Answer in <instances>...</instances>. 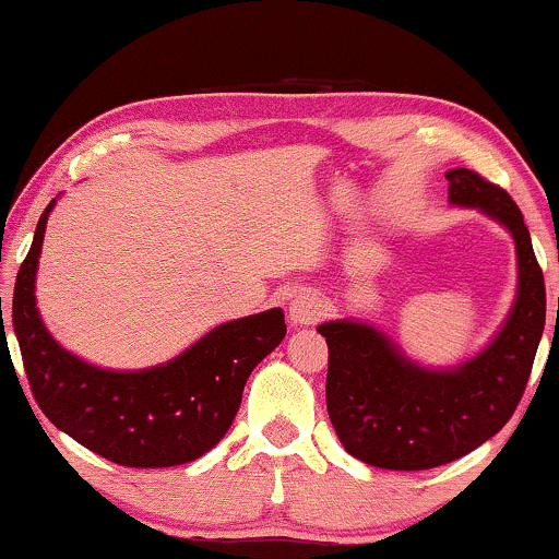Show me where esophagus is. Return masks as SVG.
<instances>
[{
    "mask_svg": "<svg viewBox=\"0 0 559 559\" xmlns=\"http://www.w3.org/2000/svg\"><path fill=\"white\" fill-rule=\"evenodd\" d=\"M325 312V302L323 297L312 289H297L293 302H289V320L295 325H312L323 318Z\"/></svg>",
    "mask_w": 559,
    "mask_h": 559,
    "instance_id": "obj_1",
    "label": "esophagus"
}]
</instances>
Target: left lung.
Instances as JSON below:
<instances>
[{"instance_id": "left-lung-1", "label": "left lung", "mask_w": 559, "mask_h": 559, "mask_svg": "<svg viewBox=\"0 0 559 559\" xmlns=\"http://www.w3.org/2000/svg\"><path fill=\"white\" fill-rule=\"evenodd\" d=\"M448 180L450 203L480 209L514 236L519 295L491 346L453 371L419 369L371 325L318 328L328 343V415L343 448L377 468H438L493 438L522 402L545 331V274L519 205L468 167Z\"/></svg>"}]
</instances>
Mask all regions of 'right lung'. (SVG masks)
<instances>
[{
    "mask_svg": "<svg viewBox=\"0 0 559 559\" xmlns=\"http://www.w3.org/2000/svg\"><path fill=\"white\" fill-rule=\"evenodd\" d=\"M52 203L37 221L12 297V328L37 407L83 448L127 468H167L209 453L231 427L249 373L285 338V312L274 308L218 325L147 371L88 366L50 338L35 308L37 257Z\"/></svg>",
    "mask_w": 559,
    "mask_h": 559,
    "instance_id": "1",
    "label": "right lung"
}]
</instances>
